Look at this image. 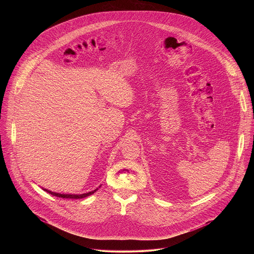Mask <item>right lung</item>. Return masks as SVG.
Here are the masks:
<instances>
[{"mask_svg":"<svg viewBox=\"0 0 254 254\" xmlns=\"http://www.w3.org/2000/svg\"><path fill=\"white\" fill-rule=\"evenodd\" d=\"M99 187H100V186H99ZM43 190L46 191L47 193L53 195V196H56V197H61V198H66V199H81V198H85V197H87V196H89V195H92L94 192H96V191L98 190V188L95 189V190H93V191H91V192L84 193V194H80V195H74V194H60V193H55V192L49 191V190H47V189H43Z\"/></svg>","mask_w":254,"mask_h":254,"instance_id":"obj_1","label":"right lung"}]
</instances>
